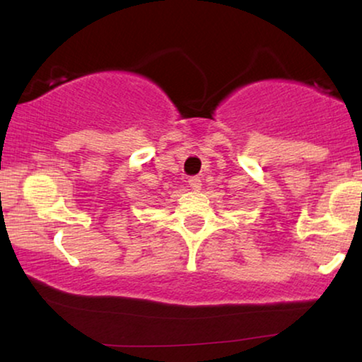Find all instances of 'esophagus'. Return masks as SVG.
Listing matches in <instances>:
<instances>
[{
  "label": "esophagus",
  "instance_id": "1",
  "mask_svg": "<svg viewBox=\"0 0 362 362\" xmlns=\"http://www.w3.org/2000/svg\"><path fill=\"white\" fill-rule=\"evenodd\" d=\"M187 182H189V187H192V189H194V191H199V189H201V185H202L201 177L191 176L189 180H187Z\"/></svg>",
  "mask_w": 362,
  "mask_h": 362
}]
</instances>
